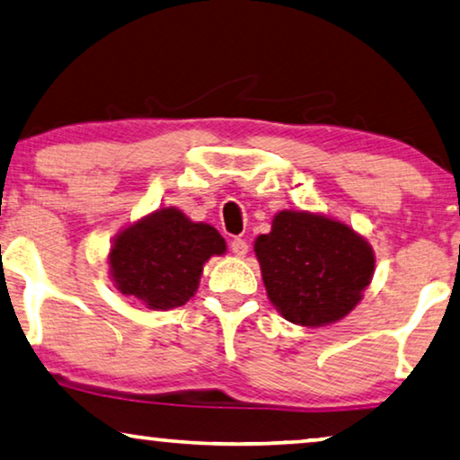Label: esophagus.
I'll return each instance as SVG.
<instances>
[{
  "label": "esophagus",
  "instance_id": "esophagus-1",
  "mask_svg": "<svg viewBox=\"0 0 460 460\" xmlns=\"http://www.w3.org/2000/svg\"><path fill=\"white\" fill-rule=\"evenodd\" d=\"M248 250H250V245H248V242H245V239H242V237L231 239V252L235 253L237 258H243L245 253H248Z\"/></svg>",
  "mask_w": 460,
  "mask_h": 460
}]
</instances>
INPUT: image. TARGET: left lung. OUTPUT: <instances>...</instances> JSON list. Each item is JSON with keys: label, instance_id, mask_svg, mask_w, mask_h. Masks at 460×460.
<instances>
[{"label": "left lung", "instance_id": "1", "mask_svg": "<svg viewBox=\"0 0 460 460\" xmlns=\"http://www.w3.org/2000/svg\"><path fill=\"white\" fill-rule=\"evenodd\" d=\"M266 293L285 320L324 326L345 318L374 274V252L345 223L280 210L253 243Z\"/></svg>", "mask_w": 460, "mask_h": 460}]
</instances>
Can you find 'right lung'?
Masks as SVG:
<instances>
[{"label": "right lung", "mask_w": 460, "mask_h": 460, "mask_svg": "<svg viewBox=\"0 0 460 460\" xmlns=\"http://www.w3.org/2000/svg\"><path fill=\"white\" fill-rule=\"evenodd\" d=\"M225 250L215 227L169 207L123 229L111 245L109 266L123 296L148 310H171L194 297L204 262Z\"/></svg>", "instance_id": "obj_1"}]
</instances>
